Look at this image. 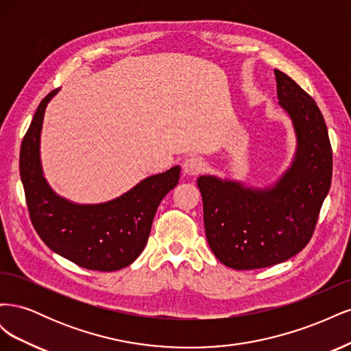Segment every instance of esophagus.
Wrapping results in <instances>:
<instances>
[{"mask_svg":"<svg viewBox=\"0 0 351 351\" xmlns=\"http://www.w3.org/2000/svg\"><path fill=\"white\" fill-rule=\"evenodd\" d=\"M204 162H202V159L197 156H190L187 158L184 164H183V169L187 176H197L202 171H204Z\"/></svg>","mask_w":351,"mask_h":351,"instance_id":"obj_1","label":"esophagus"}]
</instances>
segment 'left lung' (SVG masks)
Segmentation results:
<instances>
[{"label":"left lung","mask_w":351,"mask_h":351,"mask_svg":"<svg viewBox=\"0 0 351 351\" xmlns=\"http://www.w3.org/2000/svg\"><path fill=\"white\" fill-rule=\"evenodd\" d=\"M274 73L278 104L297 137L291 167L268 189L214 176L197 178L209 247L232 269L267 268L303 250L331 187L332 149L321 110L291 77Z\"/></svg>","instance_id":"1"}]
</instances>
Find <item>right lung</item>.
I'll return each instance as SVG.
<instances>
[{"label": "right lung", "mask_w": 351, "mask_h": 351, "mask_svg": "<svg viewBox=\"0 0 351 351\" xmlns=\"http://www.w3.org/2000/svg\"><path fill=\"white\" fill-rule=\"evenodd\" d=\"M57 92L40 101L20 147V178L32 224L51 250L82 268L111 272L129 267L146 246L159 204L177 186L180 167L147 177L105 204L77 205L60 197L44 178L39 158L45 108Z\"/></svg>", "instance_id": "right-lung-1"}]
</instances>
